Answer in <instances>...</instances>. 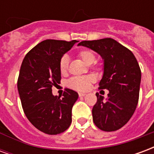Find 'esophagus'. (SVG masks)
<instances>
[{"mask_svg":"<svg viewBox=\"0 0 154 154\" xmlns=\"http://www.w3.org/2000/svg\"><path fill=\"white\" fill-rule=\"evenodd\" d=\"M86 95H87V94H86V93H83V92H79V93H78V96H79V97H85Z\"/></svg>","mask_w":154,"mask_h":154,"instance_id":"obj_1","label":"esophagus"}]
</instances>
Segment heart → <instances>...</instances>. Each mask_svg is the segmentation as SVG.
<instances>
[{"label": "heart", "mask_w": 154, "mask_h": 154, "mask_svg": "<svg viewBox=\"0 0 154 154\" xmlns=\"http://www.w3.org/2000/svg\"><path fill=\"white\" fill-rule=\"evenodd\" d=\"M77 56L80 57L82 60L87 65H90L95 63L97 59L96 54L93 52L89 49H83L78 52ZM59 70L63 75L67 73L68 72V67H69V61L67 55H63L61 57L58 63ZM95 82V77L91 75H87V76H80V77H72L67 81V86L73 89V90L79 91H84L88 90L90 88L91 85Z\"/></svg>", "instance_id": "b5f03b06"}]
</instances>
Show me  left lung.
Here are the masks:
<instances>
[{"instance_id":"8db88e82","label":"left lung","mask_w":154,"mask_h":154,"mask_svg":"<svg viewBox=\"0 0 154 154\" xmlns=\"http://www.w3.org/2000/svg\"><path fill=\"white\" fill-rule=\"evenodd\" d=\"M82 45L96 51L104 59V74L99 89L109 90L108 98L97 93L92 109L94 124L103 131L120 129L132 117L138 105L141 70L134 55L110 38L82 41Z\"/></svg>"}]
</instances>
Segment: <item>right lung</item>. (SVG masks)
Wrapping results in <instances>:
<instances>
[{
    "label": "right lung",
    "instance_id": "obj_1",
    "mask_svg": "<svg viewBox=\"0 0 154 154\" xmlns=\"http://www.w3.org/2000/svg\"><path fill=\"white\" fill-rule=\"evenodd\" d=\"M77 42L42 41L22 62L17 87L23 110L35 128L48 134L64 132L72 123V109L78 94L66 88L60 98L53 95L52 87L60 83V58Z\"/></svg>",
    "mask_w": 154,
    "mask_h": 154
}]
</instances>
